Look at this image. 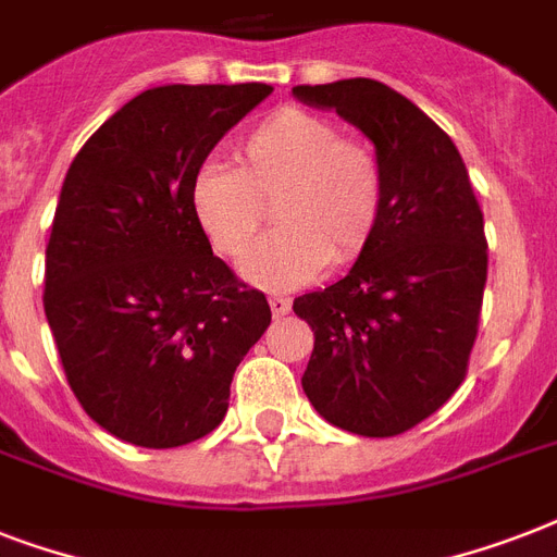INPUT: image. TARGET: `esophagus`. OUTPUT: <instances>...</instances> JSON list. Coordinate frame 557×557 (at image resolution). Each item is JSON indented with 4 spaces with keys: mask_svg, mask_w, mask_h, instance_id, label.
<instances>
[{
    "mask_svg": "<svg viewBox=\"0 0 557 557\" xmlns=\"http://www.w3.org/2000/svg\"><path fill=\"white\" fill-rule=\"evenodd\" d=\"M269 306H271V314H274V318H283V314L292 312V304H288V297L271 295Z\"/></svg>",
    "mask_w": 557,
    "mask_h": 557,
    "instance_id": "1",
    "label": "esophagus"
}]
</instances>
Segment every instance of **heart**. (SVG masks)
<instances>
[{"mask_svg": "<svg viewBox=\"0 0 557 557\" xmlns=\"http://www.w3.org/2000/svg\"><path fill=\"white\" fill-rule=\"evenodd\" d=\"M271 205L274 231L239 262L257 288H295L323 265L367 251L384 210V168L361 138L332 117L283 107L262 117L236 150V168L205 164L190 182L196 225L222 257H239Z\"/></svg>", "mask_w": 557, "mask_h": 557, "instance_id": "heart-1", "label": "heart"}]
</instances>
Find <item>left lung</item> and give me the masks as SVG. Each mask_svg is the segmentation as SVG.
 Instances as JSON below:
<instances>
[{"instance_id":"left-lung-1","label":"left lung","mask_w":557,"mask_h":557,"mask_svg":"<svg viewBox=\"0 0 557 557\" xmlns=\"http://www.w3.org/2000/svg\"><path fill=\"white\" fill-rule=\"evenodd\" d=\"M292 95L358 126L384 168L367 251L347 277L295 300L314 332L304 393L341 431L396 436L466 379L488 277L483 210L454 141L396 89L352 77Z\"/></svg>"}]
</instances>
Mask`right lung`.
I'll return each mask as SVG.
<instances>
[{"mask_svg":"<svg viewBox=\"0 0 557 557\" xmlns=\"http://www.w3.org/2000/svg\"><path fill=\"white\" fill-rule=\"evenodd\" d=\"M265 83L159 86L74 156L46 248L48 326L83 410L117 440L178 448L227 413L269 300L213 257L190 182Z\"/></svg>","mask_w":557,"mask_h":557,"instance_id":"right-lung-1","label":"right lung"}]
</instances>
